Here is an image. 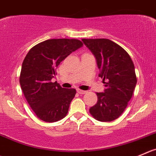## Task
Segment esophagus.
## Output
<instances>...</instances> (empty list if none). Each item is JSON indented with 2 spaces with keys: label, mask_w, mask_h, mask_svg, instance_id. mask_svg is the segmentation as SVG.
<instances>
[{
  "label": "esophagus",
  "mask_w": 156,
  "mask_h": 156,
  "mask_svg": "<svg viewBox=\"0 0 156 156\" xmlns=\"http://www.w3.org/2000/svg\"><path fill=\"white\" fill-rule=\"evenodd\" d=\"M77 92H78V94H85L86 92V90H80V89H78V90H77Z\"/></svg>",
  "instance_id": "1"
}]
</instances>
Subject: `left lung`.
<instances>
[{"instance_id":"8db88e82","label":"left lung","mask_w":156,"mask_h":156,"mask_svg":"<svg viewBox=\"0 0 156 156\" xmlns=\"http://www.w3.org/2000/svg\"><path fill=\"white\" fill-rule=\"evenodd\" d=\"M96 58L105 89L97 93L98 102L89 110L94 118L110 122L122 114L136 85L135 67L129 54L107 39H82Z\"/></svg>"}]
</instances>
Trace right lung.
Here are the masks:
<instances>
[{"mask_svg": "<svg viewBox=\"0 0 156 156\" xmlns=\"http://www.w3.org/2000/svg\"><path fill=\"white\" fill-rule=\"evenodd\" d=\"M82 46L78 40L52 39L36 45L26 55L20 84L27 102L40 120L52 123L67 114L76 90L62 87L52 79L60 62Z\"/></svg>", "mask_w": 156, "mask_h": 156, "instance_id": "right-lung-1", "label": "right lung"}]
</instances>
